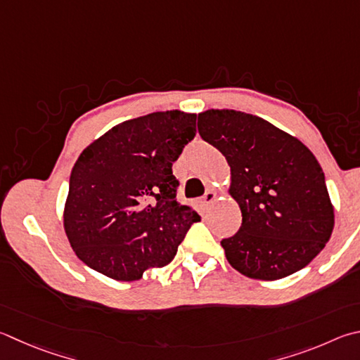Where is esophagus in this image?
Masks as SVG:
<instances>
[{
  "mask_svg": "<svg viewBox=\"0 0 360 360\" xmlns=\"http://www.w3.org/2000/svg\"><path fill=\"white\" fill-rule=\"evenodd\" d=\"M215 198H217V195H215V192L214 191H207L205 193V197H202V202H205V205H209V202L215 201Z\"/></svg>",
  "mask_w": 360,
  "mask_h": 360,
  "instance_id": "34e87169",
  "label": "esophagus"
}]
</instances>
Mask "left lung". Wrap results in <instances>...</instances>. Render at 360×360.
<instances>
[{
    "mask_svg": "<svg viewBox=\"0 0 360 360\" xmlns=\"http://www.w3.org/2000/svg\"><path fill=\"white\" fill-rule=\"evenodd\" d=\"M198 132L225 155L228 193L243 212L239 231L220 243L228 263L255 280H278L309 264L334 230V206L310 149L236 110L200 113Z\"/></svg>",
    "mask_w": 360,
    "mask_h": 360,
    "instance_id": "1",
    "label": "left lung"
}]
</instances>
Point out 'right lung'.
<instances>
[{"mask_svg":"<svg viewBox=\"0 0 360 360\" xmlns=\"http://www.w3.org/2000/svg\"><path fill=\"white\" fill-rule=\"evenodd\" d=\"M197 115L155 112L117 124L78 155L64 205V231L84 264L134 282L168 264L197 211L176 200L173 176Z\"/></svg>","mask_w":360,"mask_h":360,"instance_id":"obj_1","label":"right lung"}]
</instances>
